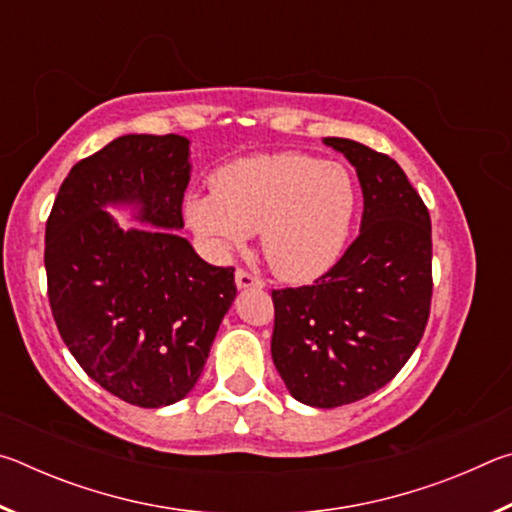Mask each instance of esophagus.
Listing matches in <instances>:
<instances>
[{
    "label": "esophagus",
    "instance_id": "obj_1",
    "mask_svg": "<svg viewBox=\"0 0 512 512\" xmlns=\"http://www.w3.org/2000/svg\"><path fill=\"white\" fill-rule=\"evenodd\" d=\"M235 282H237L239 289H262V287H264V282L259 280V277H255L253 273L244 271V268H237Z\"/></svg>",
    "mask_w": 512,
    "mask_h": 512
}]
</instances>
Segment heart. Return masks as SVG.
<instances>
[{"label":"heart","instance_id":"b5f03b06","mask_svg":"<svg viewBox=\"0 0 512 512\" xmlns=\"http://www.w3.org/2000/svg\"><path fill=\"white\" fill-rule=\"evenodd\" d=\"M357 187L339 162L305 153L255 155L225 164L212 192L187 203V219L219 253L259 232V255L287 282H309L339 259L348 239Z\"/></svg>","mask_w":512,"mask_h":512}]
</instances>
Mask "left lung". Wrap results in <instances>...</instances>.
Here are the masks:
<instances>
[{
	"mask_svg": "<svg viewBox=\"0 0 512 512\" xmlns=\"http://www.w3.org/2000/svg\"><path fill=\"white\" fill-rule=\"evenodd\" d=\"M363 189L359 237L307 287L273 289L271 354L289 393L318 409L386 386L429 320L431 219L400 164L343 137H325Z\"/></svg>",
	"mask_w": 512,
	"mask_h": 512,
	"instance_id": "left-lung-1",
	"label": "left lung"
}]
</instances>
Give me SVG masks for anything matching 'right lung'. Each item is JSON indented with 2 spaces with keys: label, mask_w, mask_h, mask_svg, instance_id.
Wrapping results in <instances>:
<instances>
[{
  "label": "right lung",
  "mask_w": 512,
  "mask_h": 512,
  "mask_svg": "<svg viewBox=\"0 0 512 512\" xmlns=\"http://www.w3.org/2000/svg\"><path fill=\"white\" fill-rule=\"evenodd\" d=\"M189 140L124 135L67 173L45 228L49 307L79 366L119 400L158 409L192 391L237 296L235 268L212 266L173 230H121L103 210L183 228Z\"/></svg>",
  "instance_id": "add662e5"
}]
</instances>
